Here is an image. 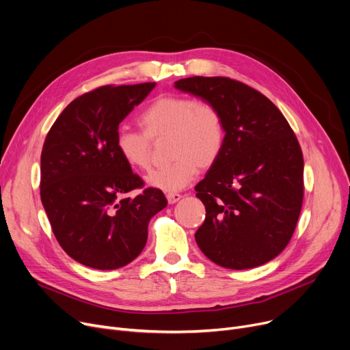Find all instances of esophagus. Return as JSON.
<instances>
[{"instance_id":"obj_1","label":"esophagus","mask_w":350,"mask_h":350,"mask_svg":"<svg viewBox=\"0 0 350 350\" xmlns=\"http://www.w3.org/2000/svg\"><path fill=\"white\" fill-rule=\"evenodd\" d=\"M166 198H167L169 204H176L181 198V194H178V193H169L166 196Z\"/></svg>"}]
</instances>
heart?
<instances>
[{
  "label": "heart",
  "mask_w": 350,
  "mask_h": 350,
  "mask_svg": "<svg viewBox=\"0 0 350 350\" xmlns=\"http://www.w3.org/2000/svg\"><path fill=\"white\" fill-rule=\"evenodd\" d=\"M141 132L121 129L115 149L125 165L146 172L152 165V144L169 141V166L152 172L146 181L153 189L176 193L193 181L198 167L206 170L219 159L225 125L219 109L209 101L166 94L154 98L139 115Z\"/></svg>",
  "instance_id": "heart-1"
}]
</instances>
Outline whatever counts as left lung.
Masks as SVG:
<instances>
[{
    "label": "left lung",
    "instance_id": "obj_1",
    "mask_svg": "<svg viewBox=\"0 0 350 350\" xmlns=\"http://www.w3.org/2000/svg\"><path fill=\"white\" fill-rule=\"evenodd\" d=\"M174 87L213 103L225 125L222 153L196 185L206 211L198 247L226 269L270 262L288 245L304 197L297 136L280 109L241 81L194 76Z\"/></svg>",
    "mask_w": 350,
    "mask_h": 350
}]
</instances>
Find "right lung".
<instances>
[{
    "label": "right lung",
    "mask_w": 350,
    "mask_h": 350,
    "mask_svg": "<svg viewBox=\"0 0 350 350\" xmlns=\"http://www.w3.org/2000/svg\"><path fill=\"white\" fill-rule=\"evenodd\" d=\"M156 83L103 85L70 103L52 125L40 154V200L53 234L76 262L98 270L136 259L148 241V225L167 205L115 149L125 116ZM133 189L136 198L122 196Z\"/></svg>",
    "instance_id": "obj_1"
}]
</instances>
